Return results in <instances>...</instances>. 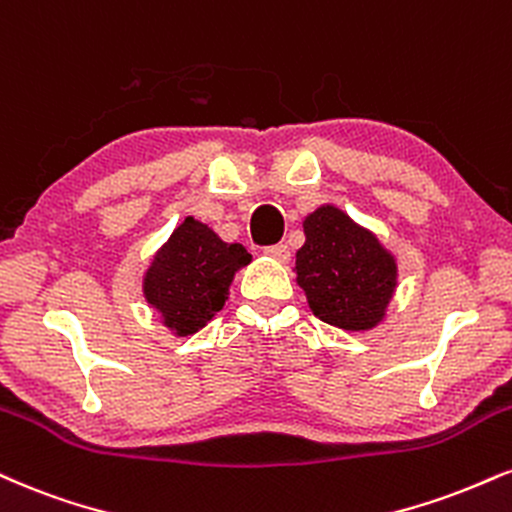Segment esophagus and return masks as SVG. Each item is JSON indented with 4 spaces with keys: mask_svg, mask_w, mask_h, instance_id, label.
<instances>
[{
    "mask_svg": "<svg viewBox=\"0 0 512 512\" xmlns=\"http://www.w3.org/2000/svg\"><path fill=\"white\" fill-rule=\"evenodd\" d=\"M264 255L274 257L276 262H288V257H291V250H288L286 243H274V245H267V248H264Z\"/></svg>",
    "mask_w": 512,
    "mask_h": 512,
    "instance_id": "1",
    "label": "esophagus"
}]
</instances>
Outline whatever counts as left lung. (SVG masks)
<instances>
[{
  "instance_id": "obj_1",
  "label": "left lung",
  "mask_w": 512,
  "mask_h": 512,
  "mask_svg": "<svg viewBox=\"0 0 512 512\" xmlns=\"http://www.w3.org/2000/svg\"><path fill=\"white\" fill-rule=\"evenodd\" d=\"M303 229L305 245L295 255V274L315 317L346 331L377 326L396 291L398 269L391 252L331 205L312 212Z\"/></svg>"
}]
</instances>
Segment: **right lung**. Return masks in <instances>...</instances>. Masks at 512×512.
<instances>
[{
    "instance_id": "add662e5",
    "label": "right lung",
    "mask_w": 512,
    "mask_h": 512,
    "mask_svg": "<svg viewBox=\"0 0 512 512\" xmlns=\"http://www.w3.org/2000/svg\"><path fill=\"white\" fill-rule=\"evenodd\" d=\"M248 262L243 245L224 243L209 226L188 217L152 260L143 293L176 336H190L224 307L233 274Z\"/></svg>"
}]
</instances>
